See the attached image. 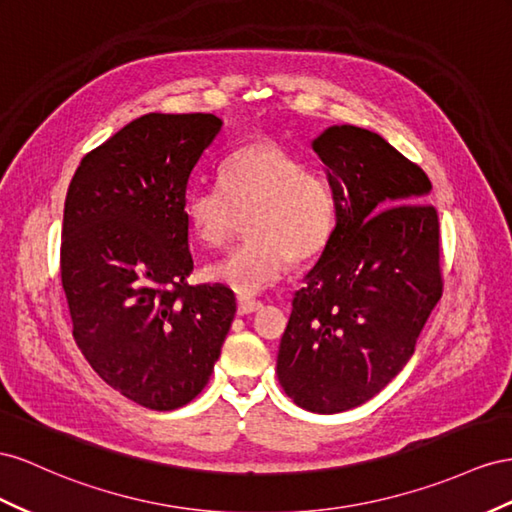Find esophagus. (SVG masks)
<instances>
[{
	"mask_svg": "<svg viewBox=\"0 0 512 512\" xmlns=\"http://www.w3.org/2000/svg\"><path fill=\"white\" fill-rule=\"evenodd\" d=\"M260 308H262V301H256V299H239L237 312H239L241 316H247V314H252V312H256V310H260Z\"/></svg>",
	"mask_w": 512,
	"mask_h": 512,
	"instance_id": "34e87169",
	"label": "esophagus"
}]
</instances>
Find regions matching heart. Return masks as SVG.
Segmentation results:
<instances>
[{"label":"heart","mask_w":512,"mask_h":512,"mask_svg":"<svg viewBox=\"0 0 512 512\" xmlns=\"http://www.w3.org/2000/svg\"><path fill=\"white\" fill-rule=\"evenodd\" d=\"M219 183H191L183 211L204 247H224L245 217L247 241L206 269V278L250 297L290 265L319 256L336 228V196L327 178L271 140L234 150Z\"/></svg>","instance_id":"1"}]
</instances>
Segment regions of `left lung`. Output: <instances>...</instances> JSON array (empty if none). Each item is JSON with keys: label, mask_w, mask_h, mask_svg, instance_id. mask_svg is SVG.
Here are the masks:
<instances>
[{"label": "left lung", "mask_w": 512, "mask_h": 512, "mask_svg": "<svg viewBox=\"0 0 512 512\" xmlns=\"http://www.w3.org/2000/svg\"><path fill=\"white\" fill-rule=\"evenodd\" d=\"M336 228L293 295L278 379L303 409L340 413L388 385L444 293L431 181L381 135L340 124L314 140Z\"/></svg>", "instance_id": "1"}]
</instances>
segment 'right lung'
<instances>
[{
	"mask_svg": "<svg viewBox=\"0 0 512 512\" xmlns=\"http://www.w3.org/2000/svg\"><path fill=\"white\" fill-rule=\"evenodd\" d=\"M224 120L146 114L81 159L68 185L60 271L73 336L133 403L172 411L209 383L237 312L193 271L183 198Z\"/></svg>",
	"mask_w": 512,
	"mask_h": 512,
	"instance_id": "obj_1",
	"label": "right lung"
}]
</instances>
